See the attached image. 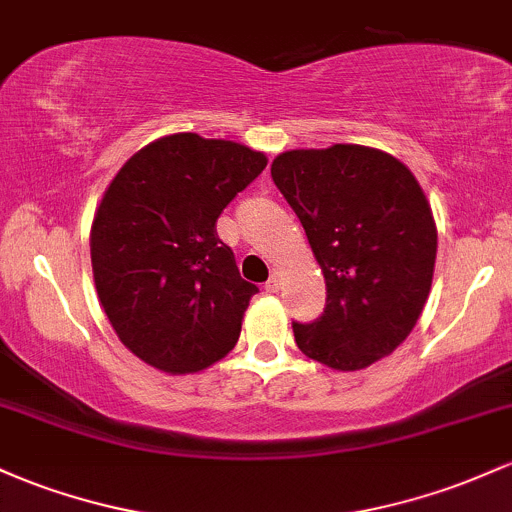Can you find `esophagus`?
Wrapping results in <instances>:
<instances>
[{
    "instance_id": "34e87169",
    "label": "esophagus",
    "mask_w": 512,
    "mask_h": 512,
    "mask_svg": "<svg viewBox=\"0 0 512 512\" xmlns=\"http://www.w3.org/2000/svg\"><path fill=\"white\" fill-rule=\"evenodd\" d=\"M265 289L269 291V294H277V291L282 289V274H279V272H274L272 277H269V282L265 284Z\"/></svg>"
}]
</instances>
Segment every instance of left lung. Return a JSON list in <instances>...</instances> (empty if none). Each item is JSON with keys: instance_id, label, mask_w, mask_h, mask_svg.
Instances as JSON below:
<instances>
[{"instance_id": "8db88e82", "label": "left lung", "mask_w": 512, "mask_h": 512, "mask_svg": "<svg viewBox=\"0 0 512 512\" xmlns=\"http://www.w3.org/2000/svg\"><path fill=\"white\" fill-rule=\"evenodd\" d=\"M272 179L299 216L325 277L323 316L294 323L306 357L357 372L411 335L428 301L437 226L401 160L367 145L286 150Z\"/></svg>"}]
</instances>
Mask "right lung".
I'll return each instance as SVG.
<instances>
[{"label": "right lung", "mask_w": 512, "mask_h": 512, "mask_svg": "<svg viewBox=\"0 0 512 512\" xmlns=\"http://www.w3.org/2000/svg\"><path fill=\"white\" fill-rule=\"evenodd\" d=\"M267 167L233 140L174 133L116 172L89 233L101 306L119 340L167 374H194L235 347L257 286L216 221Z\"/></svg>", "instance_id": "right-lung-1"}]
</instances>
